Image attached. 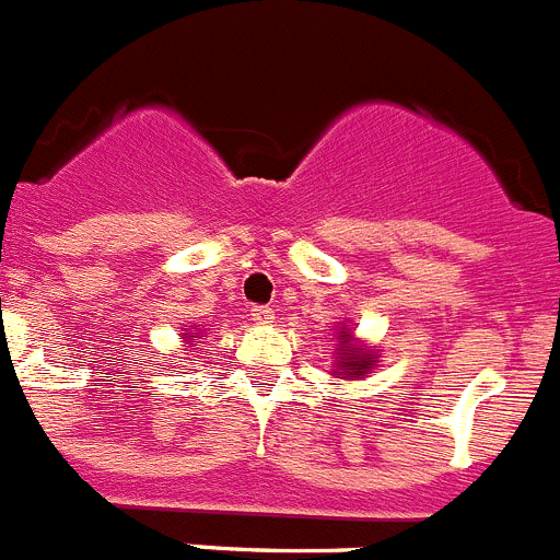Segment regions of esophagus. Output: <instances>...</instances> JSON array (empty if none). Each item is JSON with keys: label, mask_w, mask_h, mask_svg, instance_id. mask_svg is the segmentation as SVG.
Listing matches in <instances>:
<instances>
[{"label": "esophagus", "mask_w": 560, "mask_h": 560, "mask_svg": "<svg viewBox=\"0 0 560 560\" xmlns=\"http://www.w3.org/2000/svg\"><path fill=\"white\" fill-rule=\"evenodd\" d=\"M250 317H254L256 326H270V323H273V310H270V306H254V310H250Z\"/></svg>", "instance_id": "esophagus-1"}]
</instances>
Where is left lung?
Instances as JSON below:
<instances>
[{
    "instance_id": "8db88e82",
    "label": "left lung",
    "mask_w": 560,
    "mask_h": 560,
    "mask_svg": "<svg viewBox=\"0 0 560 560\" xmlns=\"http://www.w3.org/2000/svg\"><path fill=\"white\" fill-rule=\"evenodd\" d=\"M339 339H342V345H339V348H348L339 368L348 370V375H351V378L368 373L370 353H364V348H351V334H348V331H339Z\"/></svg>"
}]
</instances>
